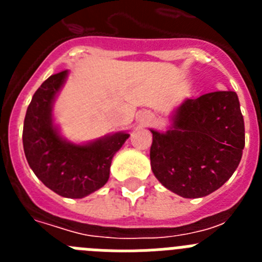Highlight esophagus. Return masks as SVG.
Wrapping results in <instances>:
<instances>
[{
	"label": "esophagus",
	"instance_id": "34e87169",
	"mask_svg": "<svg viewBox=\"0 0 262 262\" xmlns=\"http://www.w3.org/2000/svg\"><path fill=\"white\" fill-rule=\"evenodd\" d=\"M142 120H143V123H149V122L152 120V117L151 115H144Z\"/></svg>",
	"mask_w": 262,
	"mask_h": 262
}]
</instances>
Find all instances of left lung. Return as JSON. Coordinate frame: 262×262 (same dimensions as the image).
I'll return each mask as SVG.
<instances>
[{"label":"left lung","mask_w":262,"mask_h":262,"mask_svg":"<svg viewBox=\"0 0 262 262\" xmlns=\"http://www.w3.org/2000/svg\"><path fill=\"white\" fill-rule=\"evenodd\" d=\"M152 172L184 198L211 194L233 174L245 145L244 119L235 92L185 99L165 134L151 129Z\"/></svg>","instance_id":"1"}]
</instances>
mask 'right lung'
I'll return each instance as SVG.
<instances>
[{
    "label": "right lung",
    "mask_w": 262,
    "mask_h": 262,
    "mask_svg": "<svg viewBox=\"0 0 262 262\" xmlns=\"http://www.w3.org/2000/svg\"><path fill=\"white\" fill-rule=\"evenodd\" d=\"M68 71L40 85L26 111L23 149L32 172L51 190L67 198H82L107 182L111 160L128 139L118 133L85 145L66 142L52 123V103Z\"/></svg>",
    "instance_id": "1"
}]
</instances>
